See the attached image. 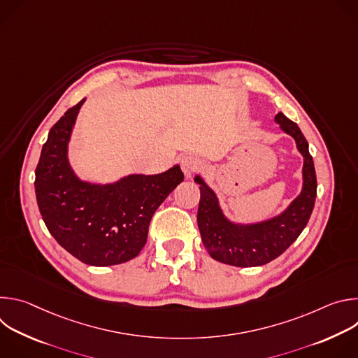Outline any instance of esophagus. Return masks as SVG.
I'll use <instances>...</instances> for the list:
<instances>
[{
  "label": "esophagus",
  "instance_id": "34e87169",
  "mask_svg": "<svg viewBox=\"0 0 358 358\" xmlns=\"http://www.w3.org/2000/svg\"><path fill=\"white\" fill-rule=\"evenodd\" d=\"M180 166H181V170L185 174V177H191L199 169V160L192 155H187V156L181 157Z\"/></svg>",
  "mask_w": 358,
  "mask_h": 358
}]
</instances>
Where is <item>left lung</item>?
I'll return each instance as SVG.
<instances>
[{
    "mask_svg": "<svg viewBox=\"0 0 358 358\" xmlns=\"http://www.w3.org/2000/svg\"><path fill=\"white\" fill-rule=\"evenodd\" d=\"M275 120L296 140L297 148L304 157L303 191L282 215L257 225L236 227L224 218L215 194L199 177L195 178L201 185L196 214L201 239L208 253L218 262L241 268L269 264L299 238L310 220L317 195V178L308 140L299 126L282 112L275 116Z\"/></svg>",
    "mask_w": 358,
    "mask_h": 358,
    "instance_id": "left-lung-1",
    "label": "left lung"
}]
</instances>
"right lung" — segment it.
I'll use <instances>...</instances> for the list:
<instances>
[{"label":"right lung","instance_id":"right-lung-1","mask_svg":"<svg viewBox=\"0 0 358 358\" xmlns=\"http://www.w3.org/2000/svg\"><path fill=\"white\" fill-rule=\"evenodd\" d=\"M85 99L49 130L35 170L42 220L57 242L80 262L110 266L136 258L150 221L184 180L180 166L156 176H130L112 185H92L72 173L68 140Z\"/></svg>","mask_w":358,"mask_h":358}]
</instances>
